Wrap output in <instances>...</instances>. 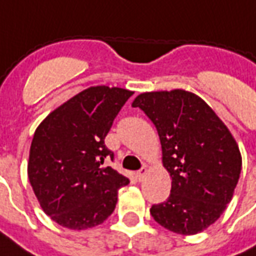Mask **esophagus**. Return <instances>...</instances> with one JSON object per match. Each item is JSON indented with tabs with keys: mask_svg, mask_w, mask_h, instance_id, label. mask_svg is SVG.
Instances as JSON below:
<instances>
[{
	"mask_svg": "<svg viewBox=\"0 0 256 256\" xmlns=\"http://www.w3.org/2000/svg\"><path fill=\"white\" fill-rule=\"evenodd\" d=\"M145 174H146V167H142V168H140L138 172H136V176H137V180L138 181H142L145 177Z\"/></svg>",
	"mask_w": 256,
	"mask_h": 256,
	"instance_id": "34e87169",
	"label": "esophagus"
}]
</instances>
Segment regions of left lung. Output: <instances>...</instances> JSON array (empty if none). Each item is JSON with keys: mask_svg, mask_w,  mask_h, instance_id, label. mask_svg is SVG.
<instances>
[{"mask_svg": "<svg viewBox=\"0 0 256 256\" xmlns=\"http://www.w3.org/2000/svg\"><path fill=\"white\" fill-rule=\"evenodd\" d=\"M132 106L155 124L172 177L170 196L154 204L150 215L178 234L207 229L225 211L240 178L236 140L208 104L186 90L141 93Z\"/></svg>", "mask_w": 256, "mask_h": 256, "instance_id": "left-lung-1", "label": "left lung"}]
</instances>
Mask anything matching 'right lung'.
Returning <instances> with one entry per match:
<instances>
[{
    "mask_svg": "<svg viewBox=\"0 0 256 256\" xmlns=\"http://www.w3.org/2000/svg\"><path fill=\"white\" fill-rule=\"evenodd\" d=\"M133 92L92 86L56 108L36 128L28 180L45 214L56 224L84 230L114 212L118 189L130 181L112 167L104 144L114 119Z\"/></svg>",
    "mask_w": 256,
    "mask_h": 256,
    "instance_id": "obj_1",
    "label": "right lung"
}]
</instances>
